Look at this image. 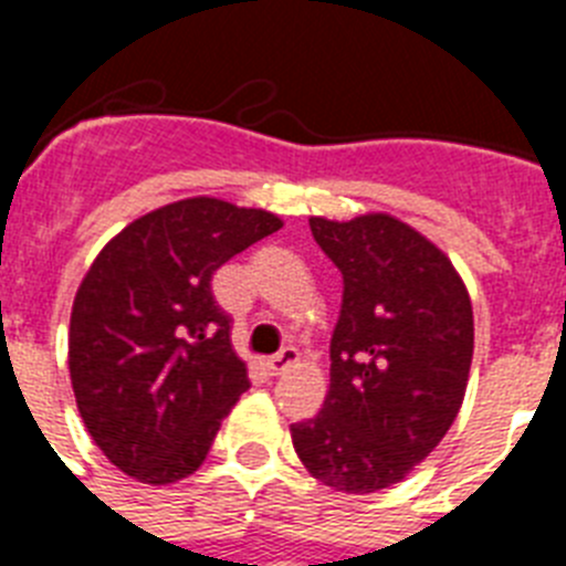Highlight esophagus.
<instances>
[{
	"instance_id": "obj_1",
	"label": "esophagus",
	"mask_w": 566,
	"mask_h": 566,
	"mask_svg": "<svg viewBox=\"0 0 566 566\" xmlns=\"http://www.w3.org/2000/svg\"><path fill=\"white\" fill-rule=\"evenodd\" d=\"M294 363H297V348L286 345L283 352H277L274 357H269L266 365H269V371H272V374H283V371H289Z\"/></svg>"
}]
</instances>
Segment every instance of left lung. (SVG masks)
<instances>
[{
  "label": "left lung",
  "instance_id": "obj_1",
  "mask_svg": "<svg viewBox=\"0 0 566 566\" xmlns=\"http://www.w3.org/2000/svg\"><path fill=\"white\" fill-rule=\"evenodd\" d=\"M343 274L332 385L292 424L308 473L345 493L402 482L457 419L473 359V308L451 260L391 214L308 218Z\"/></svg>",
  "mask_w": 566,
  "mask_h": 566
}]
</instances>
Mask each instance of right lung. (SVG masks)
Segmentation results:
<instances>
[{
	"instance_id": "obj_1",
	"label": "right lung",
	"mask_w": 566,
	"mask_h": 566,
	"mask_svg": "<svg viewBox=\"0 0 566 566\" xmlns=\"http://www.w3.org/2000/svg\"><path fill=\"white\" fill-rule=\"evenodd\" d=\"M283 227L263 209L187 198L102 249L70 317V379L104 457L147 484L201 468L249 388L212 274Z\"/></svg>"
}]
</instances>
